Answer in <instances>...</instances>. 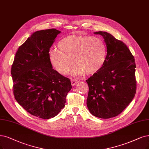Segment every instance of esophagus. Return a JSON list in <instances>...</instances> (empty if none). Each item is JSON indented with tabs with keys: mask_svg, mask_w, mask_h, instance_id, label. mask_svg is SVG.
I'll return each instance as SVG.
<instances>
[{
	"mask_svg": "<svg viewBox=\"0 0 149 149\" xmlns=\"http://www.w3.org/2000/svg\"><path fill=\"white\" fill-rule=\"evenodd\" d=\"M79 82V80H77V79H71V84L72 86L75 85V84H77Z\"/></svg>",
	"mask_w": 149,
	"mask_h": 149,
	"instance_id": "34e87169",
	"label": "esophagus"
}]
</instances>
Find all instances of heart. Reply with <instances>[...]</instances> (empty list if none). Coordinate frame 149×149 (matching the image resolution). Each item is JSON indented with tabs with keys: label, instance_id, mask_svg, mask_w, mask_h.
Wrapping results in <instances>:
<instances>
[{
	"label": "heart",
	"instance_id": "1",
	"mask_svg": "<svg viewBox=\"0 0 149 149\" xmlns=\"http://www.w3.org/2000/svg\"><path fill=\"white\" fill-rule=\"evenodd\" d=\"M58 49L49 53L52 65L62 75L69 73L74 64V75L94 74L106 61L107 49L101 38L97 37L71 35L61 40Z\"/></svg>",
	"mask_w": 149,
	"mask_h": 149
}]
</instances>
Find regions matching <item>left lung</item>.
Masks as SVG:
<instances>
[{"label": "left lung", "instance_id": "obj_1", "mask_svg": "<svg viewBox=\"0 0 149 149\" xmlns=\"http://www.w3.org/2000/svg\"><path fill=\"white\" fill-rule=\"evenodd\" d=\"M95 34L103 37L107 53L102 68L86 80V105L94 116L110 118L122 113L135 96V60L122 41L106 32Z\"/></svg>", "mask_w": 149, "mask_h": 149}]
</instances>
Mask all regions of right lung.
Returning a JSON list of instances; mask_svg holds the SVG:
<instances>
[{
  "label": "right lung",
  "instance_id": "obj_1",
  "mask_svg": "<svg viewBox=\"0 0 149 149\" xmlns=\"http://www.w3.org/2000/svg\"><path fill=\"white\" fill-rule=\"evenodd\" d=\"M61 33L56 29L38 31L19 47L12 65L15 100L34 116L49 119L65 106L70 81L53 69L49 48Z\"/></svg>",
  "mask_w": 149,
  "mask_h": 149
}]
</instances>
